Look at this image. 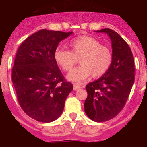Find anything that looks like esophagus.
Returning <instances> with one entry per match:
<instances>
[{
    "instance_id": "34e87169",
    "label": "esophagus",
    "mask_w": 147,
    "mask_h": 147,
    "mask_svg": "<svg viewBox=\"0 0 147 147\" xmlns=\"http://www.w3.org/2000/svg\"><path fill=\"white\" fill-rule=\"evenodd\" d=\"M79 88H82V87H81V86H79V85H73V89L75 90V91H77V90H78Z\"/></svg>"
}]
</instances>
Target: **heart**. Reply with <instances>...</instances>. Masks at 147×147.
I'll use <instances>...</instances> for the list:
<instances>
[{"label":"heart","instance_id":"1","mask_svg":"<svg viewBox=\"0 0 147 147\" xmlns=\"http://www.w3.org/2000/svg\"><path fill=\"white\" fill-rule=\"evenodd\" d=\"M71 51L59 48L55 52V59L65 71H71L80 58V65L67 76V79L81 84L90 77L99 78L110 69L112 53L108 47L103 46L95 38L81 36L69 43Z\"/></svg>","mask_w":147,"mask_h":147}]
</instances>
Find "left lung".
Instances as JSON below:
<instances>
[{
  "label": "left lung",
  "mask_w": 147,
  "mask_h": 147,
  "mask_svg": "<svg viewBox=\"0 0 147 147\" xmlns=\"http://www.w3.org/2000/svg\"><path fill=\"white\" fill-rule=\"evenodd\" d=\"M97 32L109 36L113 59L108 71L86 85L84 107L91 120L105 122L117 116L127 100L134 82V60L130 47L118 33L108 28Z\"/></svg>",
  "instance_id": "obj_1"
}]
</instances>
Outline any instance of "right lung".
<instances>
[{
	"label": "right lung",
	"mask_w": 147,
	"mask_h": 147,
	"mask_svg": "<svg viewBox=\"0 0 147 147\" xmlns=\"http://www.w3.org/2000/svg\"><path fill=\"white\" fill-rule=\"evenodd\" d=\"M71 33L41 30L26 38L17 49L12 69L13 84L20 106L36 121H55L73 90L55 59L58 44Z\"/></svg>",
	"instance_id": "add662e5"
}]
</instances>
